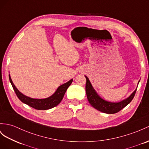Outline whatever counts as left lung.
Returning a JSON list of instances; mask_svg holds the SVG:
<instances>
[{
    "label": "left lung",
    "mask_w": 149,
    "mask_h": 149,
    "mask_svg": "<svg viewBox=\"0 0 149 149\" xmlns=\"http://www.w3.org/2000/svg\"><path fill=\"white\" fill-rule=\"evenodd\" d=\"M86 91L87 100H88L91 105L95 109H97L102 113L107 114H114L119 112L120 110L124 108L126 106H127L135 96L136 90H135L130 96L127 99L122 101L120 102H110L104 100H102L94 91L93 87L91 85L89 79L86 76ZM137 89V88H136Z\"/></svg>",
    "instance_id": "obj_1"
}]
</instances>
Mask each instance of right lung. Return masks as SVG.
Listing matches in <instances>:
<instances>
[{"label":"right lung","instance_id":"1","mask_svg":"<svg viewBox=\"0 0 149 149\" xmlns=\"http://www.w3.org/2000/svg\"><path fill=\"white\" fill-rule=\"evenodd\" d=\"M9 77L14 91L16 93L17 97L19 99V100L27 105L31 106V107L38 110L49 109L58 105L61 101L62 100L64 94L65 93L68 87L70 86L72 81H73V79H71L70 81L67 82V83H65L59 86L58 88L56 91V92L52 96L46 99H39L38 100V99H33L27 97L20 93L16 88V86H14L12 81V79L10 78V75H9Z\"/></svg>","mask_w":149,"mask_h":149}]
</instances>
